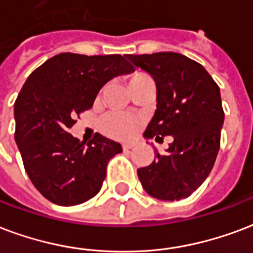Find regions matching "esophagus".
<instances>
[{
    "label": "esophagus",
    "mask_w": 253,
    "mask_h": 253,
    "mask_svg": "<svg viewBox=\"0 0 253 253\" xmlns=\"http://www.w3.org/2000/svg\"><path fill=\"white\" fill-rule=\"evenodd\" d=\"M136 146H138V143H136V142H130V143H125V145H123V150L128 151V150H131V149H134V147H136Z\"/></svg>",
    "instance_id": "1"
}]
</instances>
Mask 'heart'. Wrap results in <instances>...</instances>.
Instances as JSON below:
<instances>
[{
	"label": "heart",
	"mask_w": 253,
	"mask_h": 253,
	"mask_svg": "<svg viewBox=\"0 0 253 253\" xmlns=\"http://www.w3.org/2000/svg\"><path fill=\"white\" fill-rule=\"evenodd\" d=\"M143 79H149V76L142 72H136L130 79V87ZM138 126H139V121L136 118L122 114V112H108L100 119L102 131L108 136L119 138V139L131 136L136 131Z\"/></svg>",
	"instance_id": "b5f03b06"
}]
</instances>
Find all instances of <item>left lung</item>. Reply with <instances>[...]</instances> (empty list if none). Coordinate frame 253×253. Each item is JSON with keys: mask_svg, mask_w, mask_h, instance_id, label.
<instances>
[{"mask_svg": "<svg viewBox=\"0 0 253 253\" xmlns=\"http://www.w3.org/2000/svg\"><path fill=\"white\" fill-rule=\"evenodd\" d=\"M136 68L151 75L157 85V110L146 138L173 142L166 154L138 169L151 197L174 201L189 197L211 173L220 149L224 123L220 88L197 61L175 52L126 55Z\"/></svg>", "mask_w": 253, "mask_h": 253, "instance_id": "obj_1", "label": "left lung"}]
</instances>
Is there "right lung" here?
<instances>
[{
	"label": "right lung",
	"instance_id": "add662e5",
	"mask_svg": "<svg viewBox=\"0 0 253 253\" xmlns=\"http://www.w3.org/2000/svg\"><path fill=\"white\" fill-rule=\"evenodd\" d=\"M131 72L126 55L65 52L46 60L22 85L14 103V139L32 184L50 203L71 207L99 193L121 143L98 132L79 141L68 130L108 80Z\"/></svg>",
	"mask_w": 253,
	"mask_h": 253
}]
</instances>
